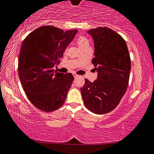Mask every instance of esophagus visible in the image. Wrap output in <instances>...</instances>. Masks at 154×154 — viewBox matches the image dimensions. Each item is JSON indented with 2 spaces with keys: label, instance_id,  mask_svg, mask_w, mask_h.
<instances>
[{
  "label": "esophagus",
  "instance_id": "esophagus-1",
  "mask_svg": "<svg viewBox=\"0 0 154 154\" xmlns=\"http://www.w3.org/2000/svg\"><path fill=\"white\" fill-rule=\"evenodd\" d=\"M73 75H74V76L75 78L79 77V74H75V73H74V74H73Z\"/></svg>",
  "mask_w": 154,
  "mask_h": 154
}]
</instances>
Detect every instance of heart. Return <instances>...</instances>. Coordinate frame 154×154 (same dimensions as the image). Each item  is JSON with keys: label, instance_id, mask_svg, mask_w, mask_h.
<instances>
[{"label": "heart", "instance_id": "1", "mask_svg": "<svg viewBox=\"0 0 154 154\" xmlns=\"http://www.w3.org/2000/svg\"><path fill=\"white\" fill-rule=\"evenodd\" d=\"M77 44L79 45L80 50L90 48V42L87 38L84 36H80L77 38Z\"/></svg>", "mask_w": 154, "mask_h": 154}]
</instances>
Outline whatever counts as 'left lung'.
Returning <instances> with one entry per match:
<instances>
[{"label":"left lung","instance_id":"left-lung-1","mask_svg":"<svg viewBox=\"0 0 154 154\" xmlns=\"http://www.w3.org/2000/svg\"><path fill=\"white\" fill-rule=\"evenodd\" d=\"M95 57L92 63L97 79L93 82L85 79L80 88L86 107L96 114H104L115 109L127 89L131 58L123 38L106 27L91 29Z\"/></svg>","mask_w":154,"mask_h":154}]
</instances>
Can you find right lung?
<instances>
[{
    "label": "right lung",
    "instance_id": "right-lung-1",
    "mask_svg": "<svg viewBox=\"0 0 154 154\" xmlns=\"http://www.w3.org/2000/svg\"><path fill=\"white\" fill-rule=\"evenodd\" d=\"M77 29L67 30L45 26L34 29L21 46L19 78L31 103L38 109L51 112L63 106L74 76L54 72Z\"/></svg>",
    "mask_w": 154,
    "mask_h": 154
}]
</instances>
